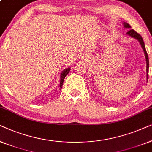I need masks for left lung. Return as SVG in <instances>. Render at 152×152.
Listing matches in <instances>:
<instances>
[{"instance_id": "8db88e82", "label": "left lung", "mask_w": 152, "mask_h": 152, "mask_svg": "<svg viewBox=\"0 0 152 152\" xmlns=\"http://www.w3.org/2000/svg\"><path fill=\"white\" fill-rule=\"evenodd\" d=\"M124 27H126V28H131V26L128 24L127 23H124ZM127 34L128 35L132 36L134 38H136V40H138V41L140 42V43L141 45V47H142L143 51H144L145 55V58H146V62H147V78L148 79V73H149V58H148V55H147V51L145 50V43L143 42V39L139 34H138L135 30H134L133 29H131L130 30H129L127 32Z\"/></svg>"}]
</instances>
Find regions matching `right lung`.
<instances>
[{"label":"right lung","mask_w":152,"mask_h":152,"mask_svg":"<svg viewBox=\"0 0 152 152\" xmlns=\"http://www.w3.org/2000/svg\"><path fill=\"white\" fill-rule=\"evenodd\" d=\"M69 71H70V68H67V69H65L61 73V83H60V87H61V89L62 88V87H63L64 79H65V76H67L68 74H69Z\"/></svg>","instance_id":"right-lung-1"}]
</instances>
